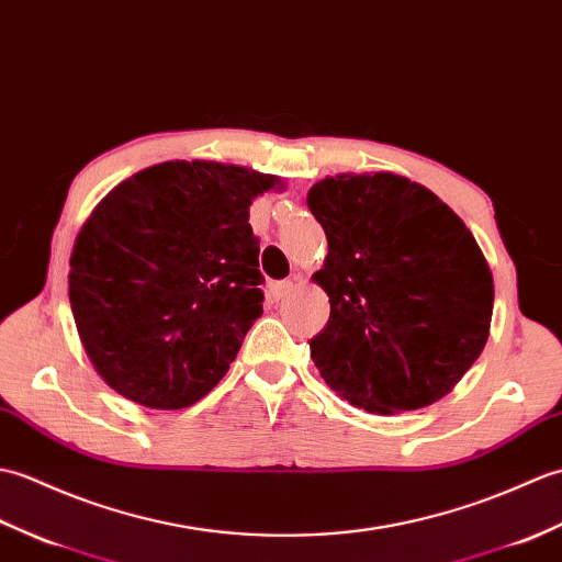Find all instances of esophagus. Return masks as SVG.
I'll return each mask as SVG.
<instances>
[{
	"mask_svg": "<svg viewBox=\"0 0 562 562\" xmlns=\"http://www.w3.org/2000/svg\"><path fill=\"white\" fill-rule=\"evenodd\" d=\"M293 289H295V281L285 279V281L273 283L271 285V293H273V297H277V301H283V297H289L293 293Z\"/></svg>",
	"mask_w": 562,
	"mask_h": 562,
	"instance_id": "34e87169",
	"label": "esophagus"
}]
</instances>
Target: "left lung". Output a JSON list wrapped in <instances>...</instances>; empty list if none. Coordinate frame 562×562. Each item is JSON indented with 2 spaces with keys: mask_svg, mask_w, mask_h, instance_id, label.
<instances>
[{
  "mask_svg": "<svg viewBox=\"0 0 562 562\" xmlns=\"http://www.w3.org/2000/svg\"><path fill=\"white\" fill-rule=\"evenodd\" d=\"M307 206L329 245L313 279L331 313L310 339L324 382L380 416L452 392L488 341L495 295L464 221L394 172L324 178Z\"/></svg>",
  "mask_w": 562,
  "mask_h": 562,
  "instance_id": "8db88e82",
  "label": "left lung"
}]
</instances>
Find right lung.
<instances>
[{
	"label": "right lung",
	"instance_id": "right-lung-1",
	"mask_svg": "<svg viewBox=\"0 0 562 562\" xmlns=\"http://www.w3.org/2000/svg\"><path fill=\"white\" fill-rule=\"evenodd\" d=\"M277 176L166 160L120 182L74 243L69 303L98 375L134 404L176 411L226 375L261 315L257 194Z\"/></svg>",
	"mask_w": 562,
	"mask_h": 562
}]
</instances>
